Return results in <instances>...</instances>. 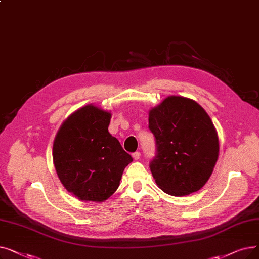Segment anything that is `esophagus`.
<instances>
[{"instance_id": "obj_1", "label": "esophagus", "mask_w": 259, "mask_h": 259, "mask_svg": "<svg viewBox=\"0 0 259 259\" xmlns=\"http://www.w3.org/2000/svg\"><path fill=\"white\" fill-rule=\"evenodd\" d=\"M132 157H133V160H139L140 157H141V152H139V151H137V152H134V153H132Z\"/></svg>"}]
</instances>
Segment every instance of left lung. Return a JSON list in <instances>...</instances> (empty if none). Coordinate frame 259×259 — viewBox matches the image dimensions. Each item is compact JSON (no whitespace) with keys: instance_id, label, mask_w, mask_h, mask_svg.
<instances>
[{"instance_id":"left-lung-1","label":"left lung","mask_w":259,"mask_h":259,"mask_svg":"<svg viewBox=\"0 0 259 259\" xmlns=\"http://www.w3.org/2000/svg\"><path fill=\"white\" fill-rule=\"evenodd\" d=\"M156 144L150 170L164 193L182 197L204 186L219 155L215 126L195 100L168 96L149 111Z\"/></svg>"}]
</instances>
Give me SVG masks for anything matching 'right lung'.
I'll return each mask as SVG.
<instances>
[{
	"label": "right lung",
	"instance_id": "1",
	"mask_svg": "<svg viewBox=\"0 0 259 259\" xmlns=\"http://www.w3.org/2000/svg\"><path fill=\"white\" fill-rule=\"evenodd\" d=\"M111 112L94 105L75 111L53 145L56 172L67 192L81 201L103 202L115 193L132 157L108 131Z\"/></svg>",
	"mask_w": 259,
	"mask_h": 259
}]
</instances>
